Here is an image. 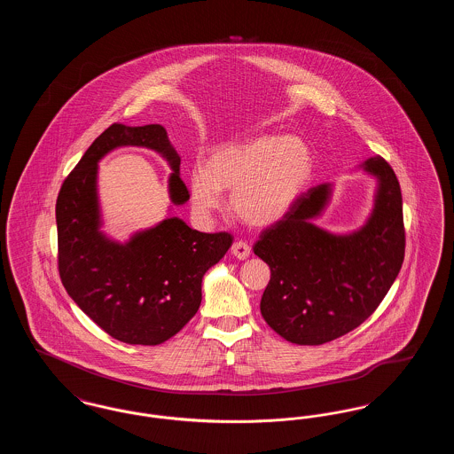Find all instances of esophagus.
Wrapping results in <instances>:
<instances>
[{
    "label": "esophagus",
    "mask_w": 454,
    "mask_h": 454,
    "mask_svg": "<svg viewBox=\"0 0 454 454\" xmlns=\"http://www.w3.org/2000/svg\"><path fill=\"white\" fill-rule=\"evenodd\" d=\"M250 252H252L250 245L247 241H243V239H238V241L233 243V247H231V254L239 260L247 259L250 255Z\"/></svg>",
    "instance_id": "1"
}]
</instances>
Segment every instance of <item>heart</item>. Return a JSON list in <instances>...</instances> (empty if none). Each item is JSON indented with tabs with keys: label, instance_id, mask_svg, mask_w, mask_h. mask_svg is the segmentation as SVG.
<instances>
[{
	"label": "heart",
	"instance_id": "heart-1",
	"mask_svg": "<svg viewBox=\"0 0 454 454\" xmlns=\"http://www.w3.org/2000/svg\"><path fill=\"white\" fill-rule=\"evenodd\" d=\"M311 172V154L300 137L262 134L217 148L195 165L189 184L195 211L209 216L231 191L230 204L243 223L269 226L289 213Z\"/></svg>",
	"mask_w": 454,
	"mask_h": 454
}]
</instances>
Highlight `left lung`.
Instances as JSON below:
<instances>
[{"label": "left lung", "instance_id": "obj_1", "mask_svg": "<svg viewBox=\"0 0 454 454\" xmlns=\"http://www.w3.org/2000/svg\"><path fill=\"white\" fill-rule=\"evenodd\" d=\"M366 170L378 176L374 211L359 231L335 237L309 221L320 215L328 185L302 192L278 223L254 245L270 267L260 313L291 344L332 342L376 311L396 279L405 257V224L398 178L381 156Z\"/></svg>", "mask_w": 454, "mask_h": 454}]
</instances>
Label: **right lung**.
Instances as JSON below:
<instances>
[{
	"mask_svg": "<svg viewBox=\"0 0 454 454\" xmlns=\"http://www.w3.org/2000/svg\"><path fill=\"white\" fill-rule=\"evenodd\" d=\"M124 145L161 153L173 168V202L184 204L191 197L163 126H108L66 176L58 195V270L73 301L110 337L132 346H158L197 313L202 278L224 257L233 235L200 233L168 217L126 245L104 237L98 231L97 163Z\"/></svg>",
	"mask_w": 454,
	"mask_h": 454,
	"instance_id": "right-lung-1",
	"label": "right lung"
}]
</instances>
